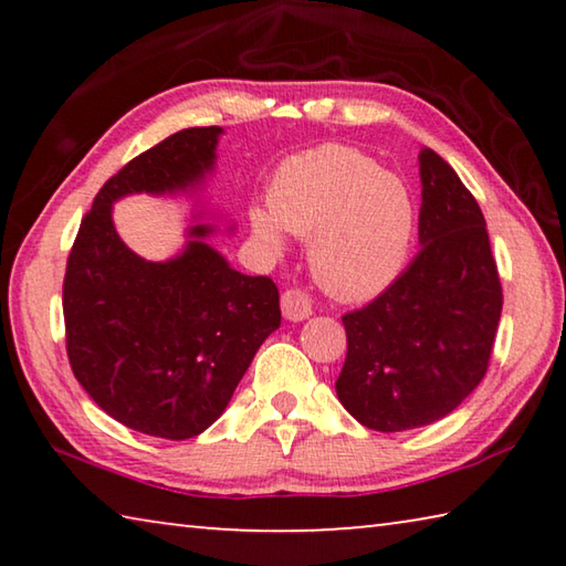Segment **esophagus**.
<instances>
[{
	"label": "esophagus",
	"mask_w": 566,
	"mask_h": 566,
	"mask_svg": "<svg viewBox=\"0 0 566 566\" xmlns=\"http://www.w3.org/2000/svg\"><path fill=\"white\" fill-rule=\"evenodd\" d=\"M282 314L290 322H304L312 314V300L302 290H286L282 294Z\"/></svg>",
	"instance_id": "esophagus-1"
}]
</instances>
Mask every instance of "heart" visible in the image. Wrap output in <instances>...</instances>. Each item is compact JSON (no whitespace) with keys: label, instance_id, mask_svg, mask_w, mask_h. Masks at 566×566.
Here are the masks:
<instances>
[{"label":"heart","instance_id":"obj_1","mask_svg":"<svg viewBox=\"0 0 566 566\" xmlns=\"http://www.w3.org/2000/svg\"><path fill=\"white\" fill-rule=\"evenodd\" d=\"M270 209L249 212L254 237L276 254L284 249L282 229L310 239L314 280L339 300H369L387 290L407 262L417 229L405 181L342 145L282 165L270 187Z\"/></svg>","mask_w":566,"mask_h":566}]
</instances>
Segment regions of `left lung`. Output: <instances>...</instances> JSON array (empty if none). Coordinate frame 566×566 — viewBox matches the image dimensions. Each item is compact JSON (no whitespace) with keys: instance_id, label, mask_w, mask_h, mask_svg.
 <instances>
[{"instance_id":"8db88e82","label":"left lung","mask_w":566,"mask_h":566,"mask_svg":"<svg viewBox=\"0 0 566 566\" xmlns=\"http://www.w3.org/2000/svg\"><path fill=\"white\" fill-rule=\"evenodd\" d=\"M419 254L377 300L342 317L337 397L359 424L405 432L447 417L490 367L502 282L476 199L434 149L419 151Z\"/></svg>"}]
</instances>
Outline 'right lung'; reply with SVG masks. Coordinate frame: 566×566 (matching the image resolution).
I'll use <instances>...</instances> for the list:
<instances>
[{
  "mask_svg": "<svg viewBox=\"0 0 566 566\" xmlns=\"http://www.w3.org/2000/svg\"><path fill=\"white\" fill-rule=\"evenodd\" d=\"M222 127H191L104 181L66 260V357L84 391L119 424L191 439L227 409L262 342L280 327L270 276L229 266L195 224L175 260L147 262L122 242L112 205L127 195L195 189L214 169Z\"/></svg>",
  "mask_w": 566,
  "mask_h": 566,
  "instance_id": "add662e5",
  "label": "right lung"
}]
</instances>
